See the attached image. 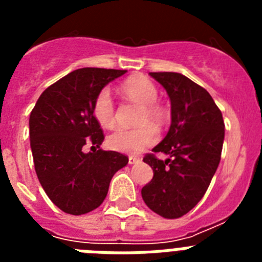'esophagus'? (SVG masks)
<instances>
[{"instance_id": "obj_1", "label": "esophagus", "mask_w": 262, "mask_h": 262, "mask_svg": "<svg viewBox=\"0 0 262 262\" xmlns=\"http://www.w3.org/2000/svg\"><path fill=\"white\" fill-rule=\"evenodd\" d=\"M139 161H140V159L136 156H129L128 157V164L129 165H134V164H138Z\"/></svg>"}]
</instances>
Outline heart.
Instances as JSON below:
<instances>
[{
  "mask_svg": "<svg viewBox=\"0 0 262 262\" xmlns=\"http://www.w3.org/2000/svg\"><path fill=\"white\" fill-rule=\"evenodd\" d=\"M120 90L127 98L143 105L142 119H140L142 122L151 120L155 123H160L164 119L165 110L156 102L159 98V90L149 78L143 76L128 78L122 84ZM93 115L102 127L108 128L114 126V101L107 89H102L97 94L93 103ZM157 138H159L157 129L151 123H145L136 128L118 127L108 135L107 144L114 151L136 155L149 145L155 144Z\"/></svg>",
  "mask_w": 262,
  "mask_h": 262,
  "instance_id": "obj_1",
  "label": "heart"
}]
</instances>
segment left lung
<instances>
[{
	"label": "left lung",
	"mask_w": 262,
	"mask_h": 262,
	"mask_svg": "<svg viewBox=\"0 0 262 262\" xmlns=\"http://www.w3.org/2000/svg\"><path fill=\"white\" fill-rule=\"evenodd\" d=\"M170 99L172 123L152 152L145 155L154 178L142 189L145 205L166 219L187 214L205 195L221 161L224 140L222 111L209 92L176 72H151Z\"/></svg>",
	"instance_id": "8db88e82"
}]
</instances>
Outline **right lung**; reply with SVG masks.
Returning <instances> with one entry per match:
<instances>
[{"mask_svg":"<svg viewBox=\"0 0 262 262\" xmlns=\"http://www.w3.org/2000/svg\"><path fill=\"white\" fill-rule=\"evenodd\" d=\"M127 71L81 68L40 94L30 114V145L41 187L61 211L82 215L105 201L111 178L128 157L115 151L84 154L86 143L99 148L102 128L93 115L97 94Z\"/></svg>","mask_w":262,"mask_h":262,"instance_id":"add662e5","label":"right lung"}]
</instances>
